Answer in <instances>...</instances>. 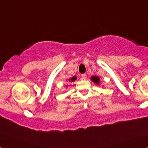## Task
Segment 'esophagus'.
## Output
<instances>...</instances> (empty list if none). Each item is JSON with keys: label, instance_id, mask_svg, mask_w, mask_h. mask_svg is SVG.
Wrapping results in <instances>:
<instances>
[{"label": "esophagus", "instance_id": "esophagus-1", "mask_svg": "<svg viewBox=\"0 0 148 148\" xmlns=\"http://www.w3.org/2000/svg\"><path fill=\"white\" fill-rule=\"evenodd\" d=\"M86 78H87V75L86 74H82V79L85 80V79H86Z\"/></svg>", "mask_w": 148, "mask_h": 148}]
</instances>
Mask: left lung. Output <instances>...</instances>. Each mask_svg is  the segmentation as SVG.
<instances>
[{
    "mask_svg": "<svg viewBox=\"0 0 148 148\" xmlns=\"http://www.w3.org/2000/svg\"><path fill=\"white\" fill-rule=\"evenodd\" d=\"M91 79H92V82H94L95 84H100V78L97 76H93L91 77Z\"/></svg>",
    "mask_w": 148,
    "mask_h": 148,
    "instance_id": "8db88e82",
    "label": "left lung"
}]
</instances>
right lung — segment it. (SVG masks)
<instances>
[{"instance_id":"obj_1","label":"right lung","mask_w":148,"mask_h":148,"mask_svg":"<svg viewBox=\"0 0 148 148\" xmlns=\"http://www.w3.org/2000/svg\"><path fill=\"white\" fill-rule=\"evenodd\" d=\"M77 79V77H76V76H73V77H72L71 79H69V81H70V82H74V81H75V79Z\"/></svg>"}]
</instances>
